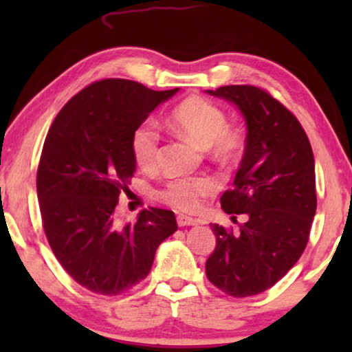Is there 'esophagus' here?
Returning <instances> with one entry per match:
<instances>
[{
  "label": "esophagus",
  "mask_w": 352,
  "mask_h": 352,
  "mask_svg": "<svg viewBox=\"0 0 352 352\" xmlns=\"http://www.w3.org/2000/svg\"><path fill=\"white\" fill-rule=\"evenodd\" d=\"M195 224H199V219L192 218V216H187V214L177 216V226H179V228H184V226H195Z\"/></svg>",
  "instance_id": "obj_1"
}]
</instances>
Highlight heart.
<instances>
[{
  "instance_id": "heart-1",
  "label": "heart",
  "mask_w": 352,
  "mask_h": 352,
  "mask_svg": "<svg viewBox=\"0 0 352 352\" xmlns=\"http://www.w3.org/2000/svg\"><path fill=\"white\" fill-rule=\"evenodd\" d=\"M171 124L177 134L199 147L208 148L218 162H232L243 152L247 131L228 123V115L219 105L201 96H192L171 113ZM131 152L136 165L151 171L160 158V131L153 122H142L133 131ZM218 190V182L210 176L171 177L155 192L157 199L179 211L199 210L206 197Z\"/></svg>"
}]
</instances>
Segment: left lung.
Wrapping results in <instances>:
<instances>
[{
    "label": "left lung",
    "instance_id": "1",
    "mask_svg": "<svg viewBox=\"0 0 352 352\" xmlns=\"http://www.w3.org/2000/svg\"><path fill=\"white\" fill-rule=\"evenodd\" d=\"M208 93L237 104L248 133L234 187L221 197L239 229L211 224L216 248L205 272L226 295L247 298L276 285L305 252L317 208L314 155L301 123L269 91L230 85Z\"/></svg>",
    "mask_w": 352,
    "mask_h": 352
}]
</instances>
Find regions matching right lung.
I'll use <instances>...</instances> for the list:
<instances>
[{"label":"right lung","instance_id":"add662e5","mask_svg":"<svg viewBox=\"0 0 352 352\" xmlns=\"http://www.w3.org/2000/svg\"><path fill=\"white\" fill-rule=\"evenodd\" d=\"M176 91L123 78L94 81L47 131L36 173L43 229L65 272L98 295L118 296L142 282L158 245L177 230L175 213L153 206L136 223L115 218L136 171L133 131Z\"/></svg>","mask_w":352,"mask_h":352}]
</instances>
